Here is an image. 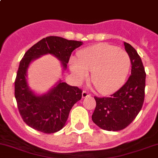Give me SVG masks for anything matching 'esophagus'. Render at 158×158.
Returning a JSON list of instances; mask_svg holds the SVG:
<instances>
[{"mask_svg":"<svg viewBox=\"0 0 158 158\" xmlns=\"http://www.w3.org/2000/svg\"><path fill=\"white\" fill-rule=\"evenodd\" d=\"M91 96V94H90L89 92L85 91V90H83L82 91V98H86V97H89V96Z\"/></svg>","mask_w":158,"mask_h":158,"instance_id":"1","label":"esophagus"}]
</instances>
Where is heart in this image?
Masks as SVG:
<instances>
[{
    "mask_svg": "<svg viewBox=\"0 0 158 158\" xmlns=\"http://www.w3.org/2000/svg\"><path fill=\"white\" fill-rule=\"evenodd\" d=\"M70 70L78 83L91 79L101 94H110L124 82L131 67V59L125 51L108 44H97L79 52L78 61L70 62Z\"/></svg>",
    "mask_w": 158,
    "mask_h": 158,
    "instance_id": "1",
    "label": "heart"
}]
</instances>
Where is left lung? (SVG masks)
Segmentation results:
<instances>
[{
	"mask_svg": "<svg viewBox=\"0 0 158 158\" xmlns=\"http://www.w3.org/2000/svg\"><path fill=\"white\" fill-rule=\"evenodd\" d=\"M131 62V75L124 85L110 97L94 96L96 108L92 120L101 129L118 131L129 126L143 106L146 73L135 48L124 42Z\"/></svg>",
	"mask_w": 158,
	"mask_h": 158,
	"instance_id": "left-lung-1",
	"label": "left lung"
}]
</instances>
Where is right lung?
<instances>
[{
    "label": "right lung",
    "mask_w": 158,
    "mask_h": 158,
    "mask_svg": "<svg viewBox=\"0 0 158 158\" xmlns=\"http://www.w3.org/2000/svg\"><path fill=\"white\" fill-rule=\"evenodd\" d=\"M82 42L67 40L57 36L43 38L31 47L21 60L15 82V96L18 111L24 123L45 134H53L65 126L69 114L76 102L82 98V90L66 82H59L43 96L34 94L27 85L26 73L30 62L45 54L56 56L67 67L73 50Z\"/></svg>",
    "instance_id": "add662e5"
}]
</instances>
